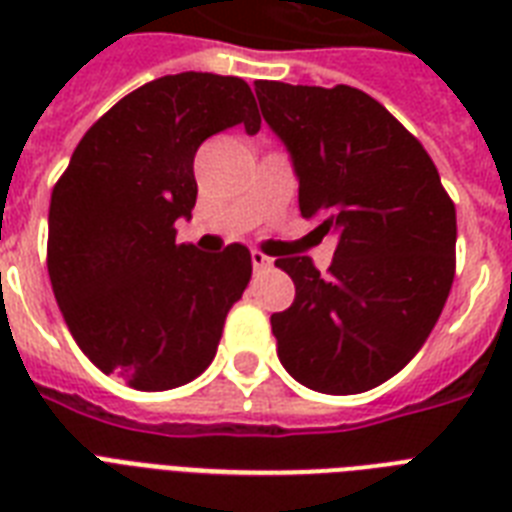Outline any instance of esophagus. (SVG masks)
<instances>
[{
  "mask_svg": "<svg viewBox=\"0 0 512 512\" xmlns=\"http://www.w3.org/2000/svg\"><path fill=\"white\" fill-rule=\"evenodd\" d=\"M252 265H255V271H268L273 268V257L263 255L260 249H252Z\"/></svg>",
  "mask_w": 512,
  "mask_h": 512,
  "instance_id": "obj_1",
  "label": "esophagus"
}]
</instances>
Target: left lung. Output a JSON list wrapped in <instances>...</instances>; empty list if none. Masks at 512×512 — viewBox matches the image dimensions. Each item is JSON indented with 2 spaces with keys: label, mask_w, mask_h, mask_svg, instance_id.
<instances>
[{
  "label": "left lung",
  "mask_w": 512,
  "mask_h": 512,
  "mask_svg": "<svg viewBox=\"0 0 512 512\" xmlns=\"http://www.w3.org/2000/svg\"><path fill=\"white\" fill-rule=\"evenodd\" d=\"M292 156L300 212L337 239L327 276L279 257L295 303L273 313L279 361L319 393H364L428 340L454 281L457 212L422 143L366 92L255 82Z\"/></svg>",
  "instance_id": "left-lung-1"
}]
</instances>
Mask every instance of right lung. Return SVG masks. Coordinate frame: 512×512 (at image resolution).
Returning <instances> with one entry per match:
<instances>
[{"label":"right lung","mask_w":512,"mask_h":512,"mask_svg":"<svg viewBox=\"0 0 512 512\" xmlns=\"http://www.w3.org/2000/svg\"><path fill=\"white\" fill-rule=\"evenodd\" d=\"M236 124L260 130L244 79L162 76L84 132L52 188L47 271L60 313L84 356L135 390L199 377L249 284L244 244L215 255L175 244V220L196 204L193 156Z\"/></svg>","instance_id":"obj_1"}]
</instances>
